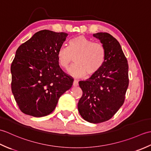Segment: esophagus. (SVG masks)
<instances>
[{"label":"esophagus","instance_id":"34e87169","mask_svg":"<svg viewBox=\"0 0 151 151\" xmlns=\"http://www.w3.org/2000/svg\"><path fill=\"white\" fill-rule=\"evenodd\" d=\"M78 86V82L77 81H76V80H75V81H73V86L76 87V86Z\"/></svg>","mask_w":151,"mask_h":151}]
</instances>
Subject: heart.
Wrapping results in <instances>:
<instances>
[{
  "mask_svg": "<svg viewBox=\"0 0 151 151\" xmlns=\"http://www.w3.org/2000/svg\"><path fill=\"white\" fill-rule=\"evenodd\" d=\"M58 62L62 68L67 69L74 58L76 63L69 70L70 75L82 78L96 75L103 66L106 60V49L102 44L93 42L82 35L72 38L69 47H61L57 53Z\"/></svg>",
  "mask_w": 151,
  "mask_h": 151,
  "instance_id": "obj_1",
  "label": "heart"
}]
</instances>
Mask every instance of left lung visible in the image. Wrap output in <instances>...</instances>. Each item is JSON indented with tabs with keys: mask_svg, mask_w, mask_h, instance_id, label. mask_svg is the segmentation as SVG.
Returning a JSON list of instances; mask_svg holds the SVG:
<instances>
[{
	"mask_svg": "<svg viewBox=\"0 0 151 151\" xmlns=\"http://www.w3.org/2000/svg\"><path fill=\"white\" fill-rule=\"evenodd\" d=\"M106 49L103 66L96 75L80 81L82 96L78 110L84 120L91 123L106 121L123 104L129 86V65L119 43L106 32L93 35Z\"/></svg>",
	"mask_w": 151,
	"mask_h": 151,
	"instance_id": "8db88e82",
	"label": "left lung"
}]
</instances>
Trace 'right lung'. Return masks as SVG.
<instances>
[{
  "label": "right lung",
  "instance_id": "1",
  "mask_svg": "<svg viewBox=\"0 0 151 151\" xmlns=\"http://www.w3.org/2000/svg\"><path fill=\"white\" fill-rule=\"evenodd\" d=\"M68 34L43 30L16 50L11 65L12 91L21 111L40 117L55 109L74 79L60 68L57 53Z\"/></svg>",
  "mask_w": 151,
  "mask_h": 151
}]
</instances>
